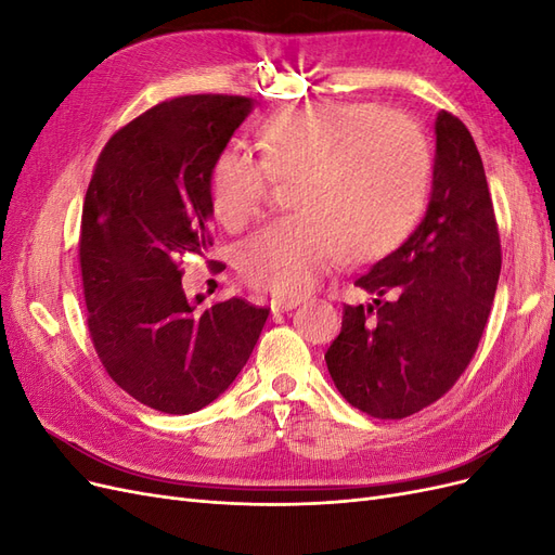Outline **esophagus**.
Listing matches in <instances>:
<instances>
[{"instance_id": "esophagus-1", "label": "esophagus", "mask_w": 555, "mask_h": 555, "mask_svg": "<svg viewBox=\"0 0 555 555\" xmlns=\"http://www.w3.org/2000/svg\"><path fill=\"white\" fill-rule=\"evenodd\" d=\"M300 304H304V300L296 298V296H275L271 300V310L273 312H287V310H294Z\"/></svg>"}]
</instances>
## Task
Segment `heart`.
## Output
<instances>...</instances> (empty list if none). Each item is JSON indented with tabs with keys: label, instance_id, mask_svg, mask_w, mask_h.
I'll return each mask as SVG.
<instances>
[{
	"label": "heart",
	"instance_id": "heart-1",
	"mask_svg": "<svg viewBox=\"0 0 555 555\" xmlns=\"http://www.w3.org/2000/svg\"><path fill=\"white\" fill-rule=\"evenodd\" d=\"M261 159L224 150L210 171L217 222L243 231L263 212L271 178L294 180L300 212L263 227L243 247L249 284L280 296L310 292L333 261L377 259L412 231L430 180L428 141L412 120L373 104L322 102L259 127Z\"/></svg>",
	"mask_w": 555,
	"mask_h": 555
}]
</instances>
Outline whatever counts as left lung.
<instances>
[{
    "instance_id": "8db88e82",
    "label": "left lung",
    "mask_w": 555,
    "mask_h": 555,
    "mask_svg": "<svg viewBox=\"0 0 555 555\" xmlns=\"http://www.w3.org/2000/svg\"><path fill=\"white\" fill-rule=\"evenodd\" d=\"M500 233L479 150L447 111L435 120L433 190L422 224L354 284L326 351L347 402L402 418L442 398L475 357L500 278Z\"/></svg>"
}]
</instances>
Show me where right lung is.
<instances>
[{"label": "right lung", "instance_id": "1", "mask_svg": "<svg viewBox=\"0 0 555 555\" xmlns=\"http://www.w3.org/2000/svg\"><path fill=\"white\" fill-rule=\"evenodd\" d=\"M255 99L190 94L113 133L82 206L88 328L113 382L143 405L190 414L229 389L255 349L266 308L182 292L180 257L204 255L210 171Z\"/></svg>", "mask_w": 555, "mask_h": 555}]
</instances>
